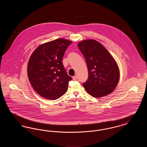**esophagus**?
<instances>
[{"mask_svg":"<svg viewBox=\"0 0 147 147\" xmlns=\"http://www.w3.org/2000/svg\"><path fill=\"white\" fill-rule=\"evenodd\" d=\"M72 79H73V80H76L77 79V77L76 76H73V78H72Z\"/></svg>","mask_w":147,"mask_h":147,"instance_id":"obj_1","label":"esophagus"}]
</instances>
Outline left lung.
<instances>
[{"label":"left lung","instance_id":"obj_1","mask_svg":"<svg viewBox=\"0 0 147 147\" xmlns=\"http://www.w3.org/2000/svg\"><path fill=\"white\" fill-rule=\"evenodd\" d=\"M78 47L85 59L89 73L83 84L86 91L94 98L111 94L117 86L120 77L118 64L105 47L93 39L84 40Z\"/></svg>","mask_w":147,"mask_h":147}]
</instances>
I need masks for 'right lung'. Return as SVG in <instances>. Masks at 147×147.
I'll return each mask as SVG.
<instances>
[{"mask_svg": "<svg viewBox=\"0 0 147 147\" xmlns=\"http://www.w3.org/2000/svg\"><path fill=\"white\" fill-rule=\"evenodd\" d=\"M70 40L58 38L38 46L28 64V80L36 92L49 100H56L68 90L71 80L64 68L62 58Z\"/></svg>", "mask_w": 147, "mask_h": 147, "instance_id": "right-lung-1", "label": "right lung"}]
</instances>
